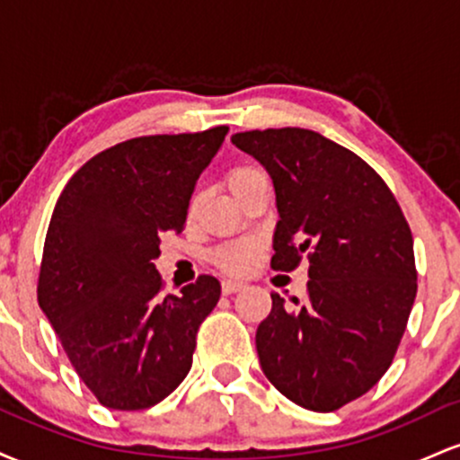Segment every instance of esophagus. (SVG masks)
Wrapping results in <instances>:
<instances>
[{
    "instance_id": "34e87169",
    "label": "esophagus",
    "mask_w": 460,
    "mask_h": 460,
    "mask_svg": "<svg viewBox=\"0 0 460 460\" xmlns=\"http://www.w3.org/2000/svg\"><path fill=\"white\" fill-rule=\"evenodd\" d=\"M246 285L242 283V281H231V279H226V281H223V294H226V296H229V294H235V292H242V289H244Z\"/></svg>"
}]
</instances>
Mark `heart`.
Returning <instances> with one entry per match:
<instances>
[{
    "mask_svg": "<svg viewBox=\"0 0 460 460\" xmlns=\"http://www.w3.org/2000/svg\"><path fill=\"white\" fill-rule=\"evenodd\" d=\"M263 179H266V175H263L260 168L235 166L226 172L225 183H226V190H229V192L234 194V199L237 200L240 197H244L255 183L263 181ZM260 252H261V246L257 244V242L252 240L234 242V244L218 248V251L214 252V261L216 266L223 268L226 272L240 274V272H248L252 266H255V261L260 260Z\"/></svg>",
    "mask_w": 460,
    "mask_h": 460,
    "instance_id": "heart-1",
    "label": "heart"
}]
</instances>
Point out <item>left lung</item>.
I'll use <instances>...</instances> for the list:
<instances>
[{
	"instance_id": "obj_1",
	"label": "left lung",
	"mask_w": 460,
	"mask_h": 460,
	"mask_svg": "<svg viewBox=\"0 0 460 460\" xmlns=\"http://www.w3.org/2000/svg\"><path fill=\"white\" fill-rule=\"evenodd\" d=\"M231 142L272 177V270L309 260L298 309L270 294L255 335L263 374L298 406L341 409L381 381L404 335L417 294L409 223L381 175L318 131L252 129Z\"/></svg>"
}]
</instances>
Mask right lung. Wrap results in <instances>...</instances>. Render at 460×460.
Returning a JSON list of instances; mask_svg holds the SVG:
<instances>
[{"mask_svg": "<svg viewBox=\"0 0 460 460\" xmlns=\"http://www.w3.org/2000/svg\"><path fill=\"white\" fill-rule=\"evenodd\" d=\"M229 128L142 136L91 157L68 179L51 214L39 305L68 361L103 406L162 402L192 367L200 322L220 298L200 274L164 296L153 260L160 235L179 234L200 172Z\"/></svg>", "mask_w": 460, "mask_h": 460, "instance_id": "add662e5", "label": "right lung"}]
</instances>
